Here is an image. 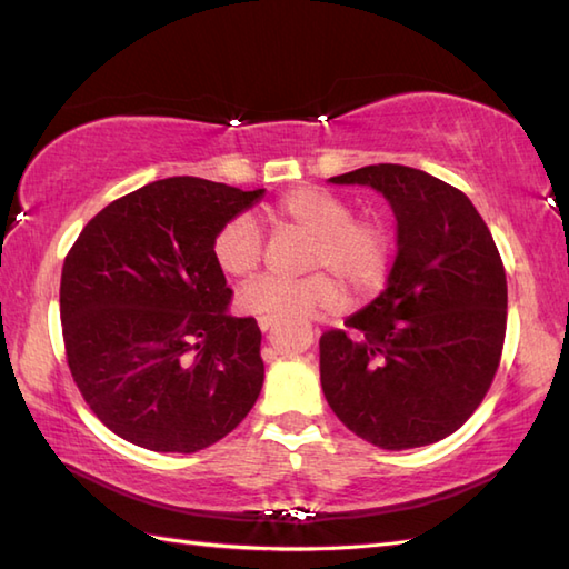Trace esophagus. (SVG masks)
Segmentation results:
<instances>
[{
  "label": "esophagus",
  "mask_w": 569,
  "mask_h": 569,
  "mask_svg": "<svg viewBox=\"0 0 569 569\" xmlns=\"http://www.w3.org/2000/svg\"><path fill=\"white\" fill-rule=\"evenodd\" d=\"M273 318H259V328L266 332V330H271L273 328Z\"/></svg>",
  "instance_id": "esophagus-1"
}]
</instances>
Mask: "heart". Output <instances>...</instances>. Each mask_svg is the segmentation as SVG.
Returning <instances> with one entry per match:
<instances>
[{"label": "heart", "mask_w": 569, "mask_h": 569, "mask_svg": "<svg viewBox=\"0 0 569 569\" xmlns=\"http://www.w3.org/2000/svg\"><path fill=\"white\" fill-rule=\"evenodd\" d=\"M273 217L310 237L308 269L332 272L352 298H370L385 286L392 261V233L380 217H352L348 199L320 187L288 189L273 204ZM211 256L229 278H243L259 269L263 237L253 217H231L211 241ZM331 277L259 276L241 288L237 303L241 313L273 320L338 310L342 291Z\"/></svg>", "instance_id": "b5f03b06"}]
</instances>
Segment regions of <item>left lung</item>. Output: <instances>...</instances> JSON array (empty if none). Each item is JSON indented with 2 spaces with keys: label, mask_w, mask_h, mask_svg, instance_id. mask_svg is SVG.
Masks as SVG:
<instances>
[{
  "label": "left lung",
  "mask_w": 569,
  "mask_h": 569,
  "mask_svg": "<svg viewBox=\"0 0 569 569\" xmlns=\"http://www.w3.org/2000/svg\"><path fill=\"white\" fill-rule=\"evenodd\" d=\"M380 192L397 219L387 288L320 338V385L336 417L387 451L449 437L481 405L506 338L508 286L471 199L415 167L330 177Z\"/></svg>",
  "instance_id": "1"
}]
</instances>
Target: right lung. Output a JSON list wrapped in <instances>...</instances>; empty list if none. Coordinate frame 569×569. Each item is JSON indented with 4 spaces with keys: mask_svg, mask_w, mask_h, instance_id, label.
<instances>
[{
    "mask_svg": "<svg viewBox=\"0 0 569 569\" xmlns=\"http://www.w3.org/2000/svg\"><path fill=\"white\" fill-rule=\"evenodd\" d=\"M266 189L167 177L110 202L61 271L66 358L103 425L150 451H202L263 387L261 330L231 318L211 241Z\"/></svg>",
    "mask_w": 569,
    "mask_h": 569,
    "instance_id": "right-lung-1",
    "label": "right lung"
}]
</instances>
